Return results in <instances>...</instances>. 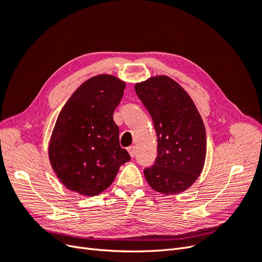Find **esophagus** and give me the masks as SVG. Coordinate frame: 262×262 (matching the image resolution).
I'll use <instances>...</instances> for the list:
<instances>
[{
    "instance_id": "1",
    "label": "esophagus",
    "mask_w": 262,
    "mask_h": 262,
    "mask_svg": "<svg viewBox=\"0 0 262 262\" xmlns=\"http://www.w3.org/2000/svg\"><path fill=\"white\" fill-rule=\"evenodd\" d=\"M128 152H129L131 157H134V155H136V147H134V146L128 147Z\"/></svg>"
}]
</instances>
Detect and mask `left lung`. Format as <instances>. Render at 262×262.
<instances>
[{
    "instance_id": "obj_1",
    "label": "left lung",
    "mask_w": 262,
    "mask_h": 262,
    "mask_svg": "<svg viewBox=\"0 0 262 262\" xmlns=\"http://www.w3.org/2000/svg\"><path fill=\"white\" fill-rule=\"evenodd\" d=\"M134 89L157 137L155 165L144 169L147 184L166 195L184 192L200 176L207 156L202 118L189 94L169 76H152Z\"/></svg>"
}]
</instances>
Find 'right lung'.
<instances>
[{
    "instance_id": "right-lung-1",
    "label": "right lung",
    "mask_w": 262,
    "mask_h": 262,
    "mask_svg": "<svg viewBox=\"0 0 262 262\" xmlns=\"http://www.w3.org/2000/svg\"><path fill=\"white\" fill-rule=\"evenodd\" d=\"M124 87L125 82L114 75L93 76L60 112L48 155L54 173L71 191L98 195L113 184L119 167L130 161L114 121Z\"/></svg>"
}]
</instances>
